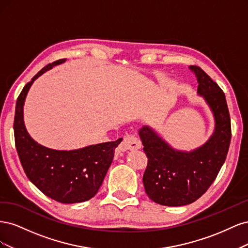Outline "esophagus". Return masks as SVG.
Returning a JSON list of instances; mask_svg holds the SVG:
<instances>
[{"instance_id": "obj_1", "label": "esophagus", "mask_w": 248, "mask_h": 248, "mask_svg": "<svg viewBox=\"0 0 248 248\" xmlns=\"http://www.w3.org/2000/svg\"><path fill=\"white\" fill-rule=\"evenodd\" d=\"M140 148V140L136 134L128 133L123 137V140L118 147L119 152H124L126 150H138Z\"/></svg>"}]
</instances>
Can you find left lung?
<instances>
[{
	"mask_svg": "<svg viewBox=\"0 0 248 248\" xmlns=\"http://www.w3.org/2000/svg\"><path fill=\"white\" fill-rule=\"evenodd\" d=\"M202 96L214 117V131L204 145L182 151L172 148L152 127L144 125L139 136L148 157L142 177L145 190L162 206H185L197 201L211 184L227 158L231 141V119L226 96L219 86L198 66H189Z\"/></svg>",
	"mask_w": 248,
	"mask_h": 248,
	"instance_id": "obj_1",
	"label": "left lung"
}]
</instances>
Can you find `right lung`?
<instances>
[{
  "mask_svg": "<svg viewBox=\"0 0 248 248\" xmlns=\"http://www.w3.org/2000/svg\"><path fill=\"white\" fill-rule=\"evenodd\" d=\"M66 59L41 69L19 94L14 117V138L20 163L27 177L48 198L63 204L86 202L98 192L122 139L76 150H55L34 140L26 129L24 106L33 82Z\"/></svg>",
  "mask_w": 248,
  "mask_h": 248,
  "instance_id": "1",
  "label": "right lung"
}]
</instances>
